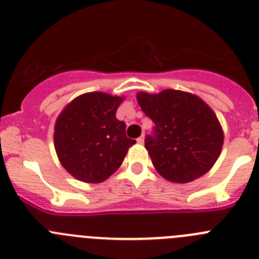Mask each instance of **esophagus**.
<instances>
[{
    "label": "esophagus",
    "mask_w": 259,
    "mask_h": 259,
    "mask_svg": "<svg viewBox=\"0 0 259 259\" xmlns=\"http://www.w3.org/2000/svg\"><path fill=\"white\" fill-rule=\"evenodd\" d=\"M137 142H138V143H139V144H143V143H144V137H143V135H142V137L138 138Z\"/></svg>",
    "instance_id": "esophagus-1"
}]
</instances>
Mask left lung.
I'll return each instance as SVG.
<instances>
[{"mask_svg": "<svg viewBox=\"0 0 259 259\" xmlns=\"http://www.w3.org/2000/svg\"><path fill=\"white\" fill-rule=\"evenodd\" d=\"M137 101L156 124L146 148L154 168L171 183H189L208 172L221 154L224 130L200 97L184 91L138 92Z\"/></svg>", "mask_w": 259, "mask_h": 259, "instance_id": "1", "label": "left lung"}]
</instances>
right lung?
Returning <instances> with one entry per match:
<instances>
[{
	"instance_id": "obj_1",
	"label": "right lung",
	"mask_w": 259,
	"mask_h": 259,
	"mask_svg": "<svg viewBox=\"0 0 259 259\" xmlns=\"http://www.w3.org/2000/svg\"><path fill=\"white\" fill-rule=\"evenodd\" d=\"M125 97L89 92L67 103L57 116L53 144L60 163L76 180L97 184L121 166L135 143L116 118Z\"/></svg>"
}]
</instances>
